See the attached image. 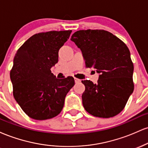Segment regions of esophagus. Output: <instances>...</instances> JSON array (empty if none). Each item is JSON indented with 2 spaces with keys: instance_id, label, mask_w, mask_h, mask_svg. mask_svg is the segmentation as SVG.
I'll use <instances>...</instances> for the list:
<instances>
[{
  "instance_id": "34e87169",
  "label": "esophagus",
  "mask_w": 148,
  "mask_h": 148,
  "mask_svg": "<svg viewBox=\"0 0 148 148\" xmlns=\"http://www.w3.org/2000/svg\"><path fill=\"white\" fill-rule=\"evenodd\" d=\"M74 81H75L76 84H77V83H79V82H80V81H81V80L77 79V78H74Z\"/></svg>"
}]
</instances>
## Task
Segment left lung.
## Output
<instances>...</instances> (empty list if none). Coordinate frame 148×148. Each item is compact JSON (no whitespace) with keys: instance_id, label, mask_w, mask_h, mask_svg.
Segmentation results:
<instances>
[{"instance_id":"left-lung-1","label":"left lung","mask_w":148,"mask_h":148,"mask_svg":"<svg viewBox=\"0 0 148 148\" xmlns=\"http://www.w3.org/2000/svg\"><path fill=\"white\" fill-rule=\"evenodd\" d=\"M71 40L82 51L86 67L99 74L97 84L81 82L86 111L93 116L108 118L120 113L133 92L134 64L128 47L121 40L104 30H81Z\"/></svg>"}]
</instances>
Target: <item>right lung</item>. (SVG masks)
Instances as JSON below:
<instances>
[{"label":"right lung","mask_w":148,"mask_h":148,"mask_svg":"<svg viewBox=\"0 0 148 148\" xmlns=\"http://www.w3.org/2000/svg\"><path fill=\"white\" fill-rule=\"evenodd\" d=\"M72 30L37 33L18 49L10 71L13 95L30 118L44 120L57 116L66 95L74 85L72 76L56 79L51 68L58 61V51Z\"/></svg>","instance_id":"obj_1"}]
</instances>
